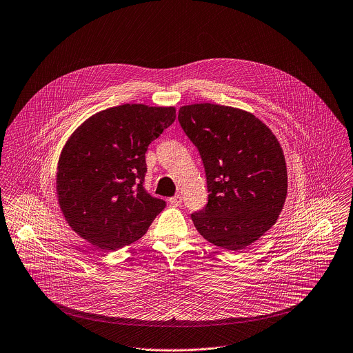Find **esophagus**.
Returning a JSON list of instances; mask_svg holds the SVG:
<instances>
[{
    "mask_svg": "<svg viewBox=\"0 0 353 353\" xmlns=\"http://www.w3.org/2000/svg\"><path fill=\"white\" fill-rule=\"evenodd\" d=\"M181 196L180 195H174V196H172L170 199H169V203L172 205V206H180L181 205Z\"/></svg>",
    "mask_w": 353,
    "mask_h": 353,
    "instance_id": "1",
    "label": "esophagus"
}]
</instances>
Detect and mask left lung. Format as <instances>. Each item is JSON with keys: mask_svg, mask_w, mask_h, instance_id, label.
I'll use <instances>...</instances> for the list:
<instances>
[{"mask_svg": "<svg viewBox=\"0 0 353 353\" xmlns=\"http://www.w3.org/2000/svg\"><path fill=\"white\" fill-rule=\"evenodd\" d=\"M179 123L203 161L209 202L191 214L216 247L239 251L266 233L281 212L288 176L281 145L254 114L222 105L180 108Z\"/></svg>", "mask_w": 353, "mask_h": 353, "instance_id": "1", "label": "left lung"}]
</instances>
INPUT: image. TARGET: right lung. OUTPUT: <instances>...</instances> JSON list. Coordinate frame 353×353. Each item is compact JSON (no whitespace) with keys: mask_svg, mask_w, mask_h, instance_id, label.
Returning a JSON list of instances; mask_svg holds the SVG:
<instances>
[{"mask_svg":"<svg viewBox=\"0 0 353 353\" xmlns=\"http://www.w3.org/2000/svg\"><path fill=\"white\" fill-rule=\"evenodd\" d=\"M176 120V109L125 103L85 120L65 143L57 198L67 222L102 250H119L147 232L166 202L144 190L145 151Z\"/></svg>","mask_w":353,"mask_h":353,"instance_id":"1","label":"right lung"}]
</instances>
